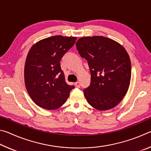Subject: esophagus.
Returning <instances> with one entry per match:
<instances>
[{
    "label": "esophagus",
    "instance_id": "1",
    "mask_svg": "<svg viewBox=\"0 0 151 151\" xmlns=\"http://www.w3.org/2000/svg\"><path fill=\"white\" fill-rule=\"evenodd\" d=\"M75 86H76V87H77V88H79L81 86V83H80V82H76V83H75Z\"/></svg>",
    "mask_w": 151,
    "mask_h": 151
}]
</instances>
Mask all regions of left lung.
<instances>
[{
	"label": "left lung",
	"mask_w": 151,
	"mask_h": 151,
	"mask_svg": "<svg viewBox=\"0 0 151 151\" xmlns=\"http://www.w3.org/2000/svg\"><path fill=\"white\" fill-rule=\"evenodd\" d=\"M76 45L91 71V84L83 90L88 104L99 111L114 108L125 96L131 81V60L126 50L100 36L81 38Z\"/></svg>",
	"instance_id": "1"
}]
</instances>
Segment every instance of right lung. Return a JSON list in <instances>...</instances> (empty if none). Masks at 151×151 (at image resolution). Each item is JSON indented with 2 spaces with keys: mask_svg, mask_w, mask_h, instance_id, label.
<instances>
[{
  "mask_svg": "<svg viewBox=\"0 0 151 151\" xmlns=\"http://www.w3.org/2000/svg\"><path fill=\"white\" fill-rule=\"evenodd\" d=\"M76 40V37L54 36L37 42L28 53L25 86L32 100L41 108H59L75 88L66 83L60 60Z\"/></svg>",
  "mask_w": 151,
  "mask_h": 151,
  "instance_id": "right-lung-1",
  "label": "right lung"
}]
</instances>
